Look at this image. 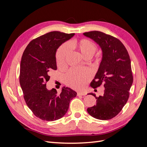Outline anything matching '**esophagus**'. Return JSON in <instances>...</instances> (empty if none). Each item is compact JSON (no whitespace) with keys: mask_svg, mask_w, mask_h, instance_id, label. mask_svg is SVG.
<instances>
[{"mask_svg":"<svg viewBox=\"0 0 147 147\" xmlns=\"http://www.w3.org/2000/svg\"><path fill=\"white\" fill-rule=\"evenodd\" d=\"M78 96H84L85 95V94H84V92H77V94Z\"/></svg>","mask_w":147,"mask_h":147,"instance_id":"34e87169","label":"esophagus"}]
</instances>
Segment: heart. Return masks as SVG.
Returning a JSON list of instances; mask_svg holds the SVG:
<instances>
[{
	"label": "heart",
	"mask_w": 147,
	"mask_h": 147,
	"mask_svg": "<svg viewBox=\"0 0 147 147\" xmlns=\"http://www.w3.org/2000/svg\"><path fill=\"white\" fill-rule=\"evenodd\" d=\"M69 48L78 52L84 59H90L97 50L96 44L86 38L70 42L68 43V47L65 45L61 46L56 53V63L60 68L64 67L66 65L70 53ZM90 77V73L86 70H72L65 75V81L69 86L75 90H80Z\"/></svg>",
	"instance_id": "heart-1"
}]
</instances>
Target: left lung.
I'll list each match as a JSON object with an SVG mask.
<instances>
[{
	"label": "left lung",
	"instance_id": "left-lung-1",
	"mask_svg": "<svg viewBox=\"0 0 147 147\" xmlns=\"http://www.w3.org/2000/svg\"><path fill=\"white\" fill-rule=\"evenodd\" d=\"M83 35L98 44L102 51L99 69L90 85L95 89L103 84L105 88L103 96L88 94L97 100L96 104L87 111L96 119H112L121 112L129 97L133 83L129 55L122 42L112 35L96 30Z\"/></svg>",
	"mask_w": 147,
	"mask_h": 147
}]
</instances>
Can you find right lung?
<instances>
[{"instance_id": "add662e5", "label": "right lung", "mask_w": 147, "mask_h": 147, "mask_svg": "<svg viewBox=\"0 0 147 147\" xmlns=\"http://www.w3.org/2000/svg\"><path fill=\"white\" fill-rule=\"evenodd\" d=\"M75 34L53 31L32 40L26 48L20 64V83L24 99L35 116L43 121H55L64 116L77 92L63 87L47 90L50 72L57 69L56 53L62 43Z\"/></svg>"}]
</instances>
